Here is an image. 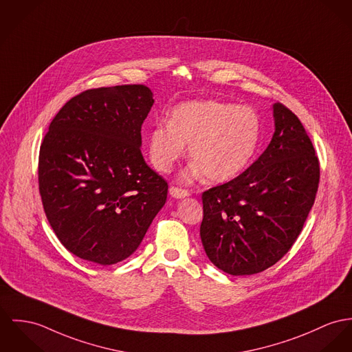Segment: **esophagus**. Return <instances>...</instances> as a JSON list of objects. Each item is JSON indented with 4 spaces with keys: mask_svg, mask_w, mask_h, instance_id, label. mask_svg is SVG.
<instances>
[{
    "mask_svg": "<svg viewBox=\"0 0 352 352\" xmlns=\"http://www.w3.org/2000/svg\"><path fill=\"white\" fill-rule=\"evenodd\" d=\"M170 194L174 197V198H185L189 195V190L182 189V188H178V186H171L170 188Z\"/></svg>",
    "mask_w": 352,
    "mask_h": 352,
    "instance_id": "obj_1",
    "label": "esophagus"
}]
</instances>
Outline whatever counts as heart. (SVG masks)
Returning <instances> with one entry per match:
<instances>
[{
  "mask_svg": "<svg viewBox=\"0 0 352 352\" xmlns=\"http://www.w3.org/2000/svg\"><path fill=\"white\" fill-rule=\"evenodd\" d=\"M261 136L258 115L233 103L202 100L175 107L170 122H160L150 134V158L162 173L173 168L189 143L194 163L184 174L190 181L206 175L210 182L237 177L253 158Z\"/></svg>",
  "mask_w": 352,
  "mask_h": 352,
  "instance_id": "obj_1",
  "label": "heart"
}]
</instances>
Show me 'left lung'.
Here are the masks:
<instances>
[{"label": "left lung", "mask_w": 352, "mask_h": 352, "mask_svg": "<svg viewBox=\"0 0 352 352\" xmlns=\"http://www.w3.org/2000/svg\"><path fill=\"white\" fill-rule=\"evenodd\" d=\"M273 115L267 150L239 177L202 192V245L233 276L265 271L288 253L319 188V158L304 126L278 102Z\"/></svg>", "instance_id": "obj_1"}]
</instances>
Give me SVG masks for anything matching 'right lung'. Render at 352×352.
I'll return each instance as SVG.
<instances>
[{"instance_id":"1","label":"right lung","mask_w":352,"mask_h":352,"mask_svg":"<svg viewBox=\"0 0 352 352\" xmlns=\"http://www.w3.org/2000/svg\"><path fill=\"white\" fill-rule=\"evenodd\" d=\"M143 84L91 88L56 113L38 154V191L60 243L82 260L130 257L162 209L168 185L144 162Z\"/></svg>"}]
</instances>
